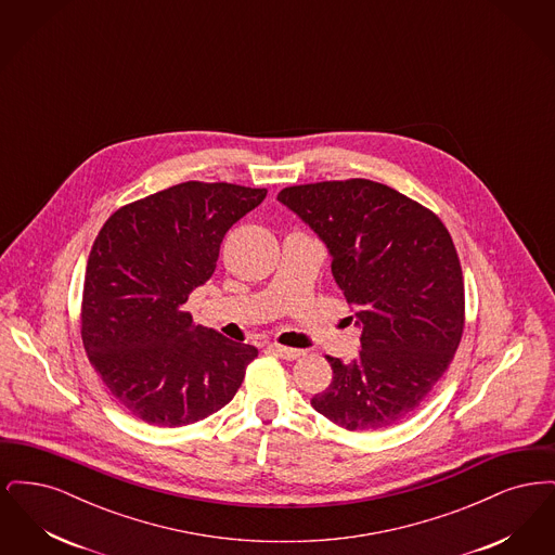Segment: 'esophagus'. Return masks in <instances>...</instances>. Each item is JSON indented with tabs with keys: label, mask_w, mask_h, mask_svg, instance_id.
<instances>
[{
	"label": "esophagus",
	"mask_w": 555,
	"mask_h": 555,
	"mask_svg": "<svg viewBox=\"0 0 555 555\" xmlns=\"http://www.w3.org/2000/svg\"><path fill=\"white\" fill-rule=\"evenodd\" d=\"M268 351L276 353V356H279V358H283V360H297V358H301V356H304V351H301V349H293V347H285V345L279 344L268 345Z\"/></svg>",
	"instance_id": "1"
}]
</instances>
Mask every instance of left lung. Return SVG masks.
<instances>
[{
    "label": "left lung",
    "instance_id": "8db88e82",
    "mask_svg": "<svg viewBox=\"0 0 555 555\" xmlns=\"http://www.w3.org/2000/svg\"><path fill=\"white\" fill-rule=\"evenodd\" d=\"M328 247L333 276L362 328L349 364L326 356L331 385L312 408L347 430L412 416L464 333V279L437 214L369 179L287 186L276 197Z\"/></svg>",
    "mask_w": 555,
    "mask_h": 555
}]
</instances>
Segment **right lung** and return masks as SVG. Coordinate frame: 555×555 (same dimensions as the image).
Instances as JSON below:
<instances>
[{
  "mask_svg": "<svg viewBox=\"0 0 555 555\" xmlns=\"http://www.w3.org/2000/svg\"><path fill=\"white\" fill-rule=\"evenodd\" d=\"M266 189L189 181L114 211L91 247L80 337L114 399L154 426L208 418L237 393L254 345L195 326L189 293L216 268L227 231Z\"/></svg>",
  "mask_w": 555,
  "mask_h": 555,
  "instance_id": "obj_1",
  "label": "right lung"
}]
</instances>
